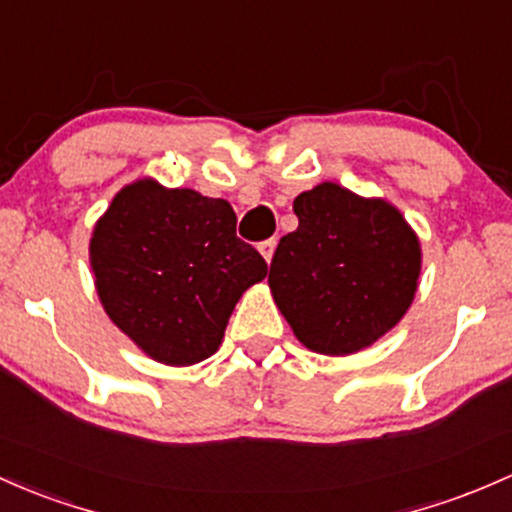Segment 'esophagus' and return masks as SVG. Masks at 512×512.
Returning a JSON list of instances; mask_svg holds the SVG:
<instances>
[{
  "label": "esophagus",
  "mask_w": 512,
  "mask_h": 512,
  "mask_svg": "<svg viewBox=\"0 0 512 512\" xmlns=\"http://www.w3.org/2000/svg\"><path fill=\"white\" fill-rule=\"evenodd\" d=\"M276 244H278L276 239H266V241H261V244H258V251H261V256L266 258L268 263H271L273 254H276Z\"/></svg>",
  "instance_id": "1"
}]
</instances>
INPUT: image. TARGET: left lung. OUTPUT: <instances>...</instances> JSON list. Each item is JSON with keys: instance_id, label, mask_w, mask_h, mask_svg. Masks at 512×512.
Instances as JSON below:
<instances>
[{"instance_id": "1", "label": "left lung", "mask_w": 512, "mask_h": 512, "mask_svg": "<svg viewBox=\"0 0 512 512\" xmlns=\"http://www.w3.org/2000/svg\"><path fill=\"white\" fill-rule=\"evenodd\" d=\"M298 229L280 239L268 285L295 337L317 354L371 346L403 320L420 278V241L386 200L337 183L295 197Z\"/></svg>"}]
</instances>
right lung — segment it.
I'll return each instance as SVG.
<instances>
[{"label": "right lung", "instance_id": "obj_1", "mask_svg": "<svg viewBox=\"0 0 512 512\" xmlns=\"http://www.w3.org/2000/svg\"><path fill=\"white\" fill-rule=\"evenodd\" d=\"M90 263L109 320L151 359L192 366L219 349L234 305L268 266L227 200L144 178L95 224Z\"/></svg>", "mask_w": 512, "mask_h": 512}]
</instances>
